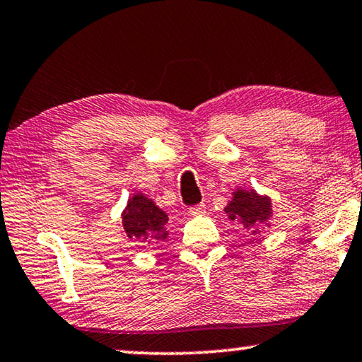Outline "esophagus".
<instances>
[{
	"instance_id": "esophagus-1",
	"label": "esophagus",
	"mask_w": 362,
	"mask_h": 362,
	"mask_svg": "<svg viewBox=\"0 0 362 362\" xmlns=\"http://www.w3.org/2000/svg\"><path fill=\"white\" fill-rule=\"evenodd\" d=\"M204 212H206V206H204V204H197V206H192L189 209L191 216H202Z\"/></svg>"
}]
</instances>
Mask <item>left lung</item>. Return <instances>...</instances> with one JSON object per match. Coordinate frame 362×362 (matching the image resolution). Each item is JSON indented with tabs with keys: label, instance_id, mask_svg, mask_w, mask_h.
Segmentation results:
<instances>
[{
	"label": "left lung",
	"instance_id": "1",
	"mask_svg": "<svg viewBox=\"0 0 362 362\" xmlns=\"http://www.w3.org/2000/svg\"><path fill=\"white\" fill-rule=\"evenodd\" d=\"M223 211L232 222H238L243 228L250 230L251 235L259 232V225L266 223L269 227L268 220L272 216L271 199L268 196H259L255 189L235 191L232 201Z\"/></svg>",
	"mask_w": 362,
	"mask_h": 362
}]
</instances>
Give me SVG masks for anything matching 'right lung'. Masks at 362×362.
Instances as JSON below:
<instances>
[{
	"label": "right lung",
	"mask_w": 362,
	"mask_h": 362,
	"mask_svg": "<svg viewBox=\"0 0 362 362\" xmlns=\"http://www.w3.org/2000/svg\"><path fill=\"white\" fill-rule=\"evenodd\" d=\"M166 222V212L142 192L134 194L122 212V227L127 237L142 245L163 242L168 237Z\"/></svg>",
	"instance_id": "obj_1"
}]
</instances>
